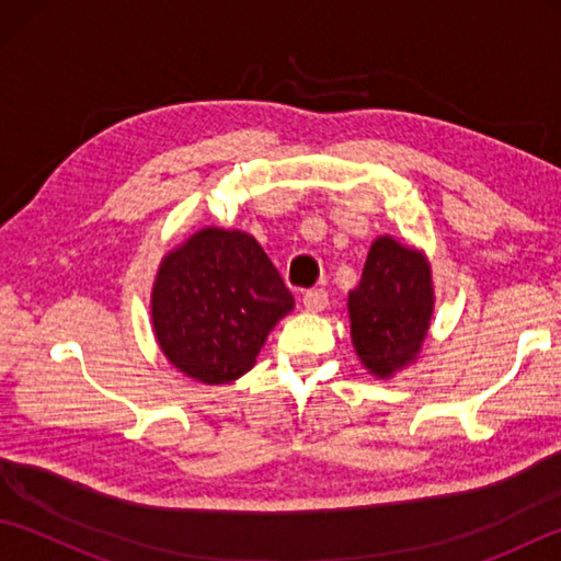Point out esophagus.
<instances>
[{
  "label": "esophagus",
  "mask_w": 561,
  "mask_h": 561,
  "mask_svg": "<svg viewBox=\"0 0 561 561\" xmlns=\"http://www.w3.org/2000/svg\"><path fill=\"white\" fill-rule=\"evenodd\" d=\"M301 301H304V308L308 313H320V311H325V306H328V294L323 289H311L304 294Z\"/></svg>",
  "instance_id": "obj_1"
}]
</instances>
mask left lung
<instances>
[{
    "instance_id": "left-lung-1",
    "label": "left lung",
    "mask_w": 561,
    "mask_h": 561,
    "mask_svg": "<svg viewBox=\"0 0 561 561\" xmlns=\"http://www.w3.org/2000/svg\"><path fill=\"white\" fill-rule=\"evenodd\" d=\"M434 301L432 262L424 250L378 236L359 287L347 296L352 344L368 374L388 380L420 359Z\"/></svg>"
}]
</instances>
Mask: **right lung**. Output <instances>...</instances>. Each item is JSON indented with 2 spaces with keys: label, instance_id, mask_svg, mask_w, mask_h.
I'll return each mask as SVG.
<instances>
[{
  "label": "right lung",
  "instance_id": "obj_1",
  "mask_svg": "<svg viewBox=\"0 0 561 561\" xmlns=\"http://www.w3.org/2000/svg\"><path fill=\"white\" fill-rule=\"evenodd\" d=\"M294 296L253 236L205 229L161 257L151 287V328L173 368L205 386L238 380L255 366Z\"/></svg>",
  "mask_w": 561,
  "mask_h": 561
}]
</instances>
